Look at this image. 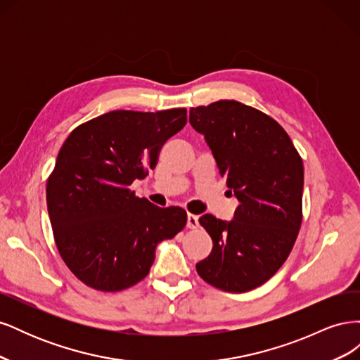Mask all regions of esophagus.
<instances>
[{
    "label": "esophagus",
    "instance_id": "34e87169",
    "mask_svg": "<svg viewBox=\"0 0 360 360\" xmlns=\"http://www.w3.org/2000/svg\"><path fill=\"white\" fill-rule=\"evenodd\" d=\"M198 226V216L197 214H192V213H189L188 214V228H197Z\"/></svg>",
    "mask_w": 360,
    "mask_h": 360
}]
</instances>
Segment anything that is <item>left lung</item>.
<instances>
[{
	"mask_svg": "<svg viewBox=\"0 0 360 360\" xmlns=\"http://www.w3.org/2000/svg\"><path fill=\"white\" fill-rule=\"evenodd\" d=\"M189 123L202 134L217 169L234 191L233 221L202 214L210 255L198 275L228 292L250 291L285 263L302 224L303 162L274 118L237 101L191 108Z\"/></svg>",
	"mask_w": 360,
	"mask_h": 360,
	"instance_id": "obj_1",
	"label": "left lung"
}]
</instances>
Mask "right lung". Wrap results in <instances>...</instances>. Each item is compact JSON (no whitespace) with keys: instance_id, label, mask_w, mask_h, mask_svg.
Here are the masks:
<instances>
[{"instance_id":"add662e5","label":"right lung","mask_w":360,"mask_h":360,"mask_svg":"<svg viewBox=\"0 0 360 360\" xmlns=\"http://www.w3.org/2000/svg\"><path fill=\"white\" fill-rule=\"evenodd\" d=\"M186 110L111 111L72 130L46 183L58 252L72 274L99 291L143 281L156 246L188 221L181 207L162 209L129 189L155 169L159 151L186 124Z\"/></svg>"}]
</instances>
